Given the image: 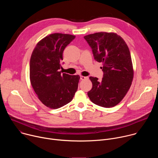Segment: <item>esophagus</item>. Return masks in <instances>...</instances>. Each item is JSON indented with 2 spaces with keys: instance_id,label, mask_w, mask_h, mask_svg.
Wrapping results in <instances>:
<instances>
[{
  "instance_id": "esophagus-1",
  "label": "esophagus",
  "mask_w": 158,
  "mask_h": 158,
  "mask_svg": "<svg viewBox=\"0 0 158 158\" xmlns=\"http://www.w3.org/2000/svg\"><path fill=\"white\" fill-rule=\"evenodd\" d=\"M80 79H81V80H85V79H88L89 77H85V76H80Z\"/></svg>"
}]
</instances>
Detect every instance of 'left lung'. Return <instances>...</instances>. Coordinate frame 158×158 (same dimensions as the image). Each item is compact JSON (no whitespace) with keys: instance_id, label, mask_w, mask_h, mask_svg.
<instances>
[{"instance_id":"obj_1","label":"left lung","mask_w":158,"mask_h":158,"mask_svg":"<svg viewBox=\"0 0 158 158\" xmlns=\"http://www.w3.org/2000/svg\"><path fill=\"white\" fill-rule=\"evenodd\" d=\"M94 59L102 62L101 81L90 77L93 83L87 95L94 104L112 107L124 98L131 85L134 71L129 49L124 39L114 32H101L84 37Z\"/></svg>"}]
</instances>
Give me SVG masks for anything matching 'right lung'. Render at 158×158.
<instances>
[{
	"mask_svg": "<svg viewBox=\"0 0 158 158\" xmlns=\"http://www.w3.org/2000/svg\"><path fill=\"white\" fill-rule=\"evenodd\" d=\"M76 36L61 33L50 34L40 40L30 60V80L38 98L51 109L70 102L77 91L79 75L61 74L59 71L65 47Z\"/></svg>",
	"mask_w": 158,
	"mask_h": 158,
	"instance_id": "add662e5",
	"label": "right lung"
}]
</instances>
